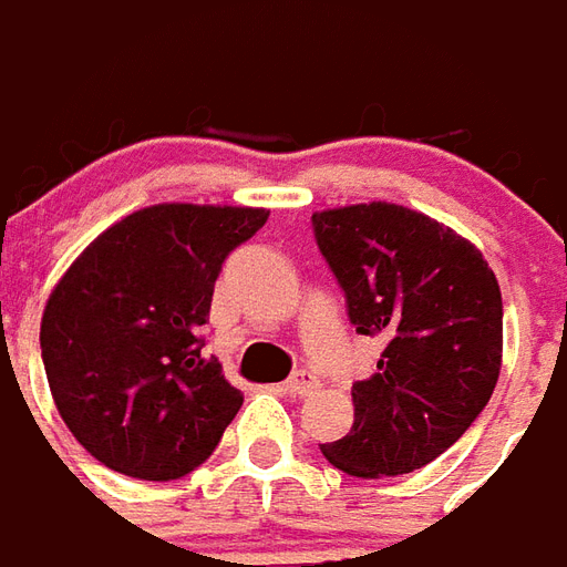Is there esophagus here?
Returning a JSON list of instances; mask_svg holds the SVG:
<instances>
[{"mask_svg":"<svg viewBox=\"0 0 567 567\" xmlns=\"http://www.w3.org/2000/svg\"><path fill=\"white\" fill-rule=\"evenodd\" d=\"M317 384H320V379H317L315 372H308V369H299L296 375H290V379H287L284 391L292 393V396H308V393L317 391Z\"/></svg>","mask_w":567,"mask_h":567,"instance_id":"34e87169","label":"esophagus"}]
</instances>
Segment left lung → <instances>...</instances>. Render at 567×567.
<instances>
[{"label": "left lung", "instance_id": "8db88e82", "mask_svg": "<svg viewBox=\"0 0 567 567\" xmlns=\"http://www.w3.org/2000/svg\"><path fill=\"white\" fill-rule=\"evenodd\" d=\"M344 292L348 320L381 341L375 372L354 381V427L323 445L332 467L379 480L431 464L464 436L501 372L504 305L470 240L400 204L311 216Z\"/></svg>", "mask_w": 567, "mask_h": 567}]
</instances>
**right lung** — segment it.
Returning <instances> with one entry per match:
<instances>
[{"mask_svg":"<svg viewBox=\"0 0 567 567\" xmlns=\"http://www.w3.org/2000/svg\"><path fill=\"white\" fill-rule=\"evenodd\" d=\"M268 213L155 204L106 228L42 315V363L60 419L115 473L167 483L204 464L244 393L198 329L228 252Z\"/></svg>","mask_w":567,"mask_h":567,"instance_id":"1","label":"right lung"}]
</instances>
